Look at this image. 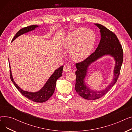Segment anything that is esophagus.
I'll return each instance as SVG.
<instances>
[{"label": "esophagus", "mask_w": 132, "mask_h": 132, "mask_svg": "<svg viewBox=\"0 0 132 132\" xmlns=\"http://www.w3.org/2000/svg\"><path fill=\"white\" fill-rule=\"evenodd\" d=\"M71 70V65L70 64H66L64 67V71L67 72Z\"/></svg>", "instance_id": "esophagus-1"}]
</instances>
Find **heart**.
Instances as JSON below:
<instances>
[{
    "label": "heart",
    "mask_w": 132,
    "mask_h": 132,
    "mask_svg": "<svg viewBox=\"0 0 132 132\" xmlns=\"http://www.w3.org/2000/svg\"><path fill=\"white\" fill-rule=\"evenodd\" d=\"M96 36L92 30L79 28L69 32L62 39L61 45L64 48L71 50L72 58L76 61L87 59L94 48Z\"/></svg>",
    "instance_id": "heart-1"
}]
</instances>
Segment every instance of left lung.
Masks as SVG:
<instances>
[{
    "instance_id": "8db88e82",
    "label": "left lung",
    "mask_w": 132,
    "mask_h": 132,
    "mask_svg": "<svg viewBox=\"0 0 132 132\" xmlns=\"http://www.w3.org/2000/svg\"><path fill=\"white\" fill-rule=\"evenodd\" d=\"M100 29L101 38L95 51L84 61L75 64L77 71L75 72L76 83L75 89L82 98L88 100H95L105 95L117 81L120 74L123 61V50L116 35L102 24L95 23ZM104 55H110L114 58L115 66L113 81L105 88L100 91L92 90L86 86L85 78L89 66Z\"/></svg>"
}]
</instances>
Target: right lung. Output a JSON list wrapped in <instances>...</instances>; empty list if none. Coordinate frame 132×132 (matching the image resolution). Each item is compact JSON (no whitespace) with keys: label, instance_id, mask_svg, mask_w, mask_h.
<instances>
[{"label":"right lung","instance_id":"1","mask_svg":"<svg viewBox=\"0 0 132 132\" xmlns=\"http://www.w3.org/2000/svg\"><path fill=\"white\" fill-rule=\"evenodd\" d=\"M38 26L37 25H32L25 28H23L21 29H20L14 37L12 39L13 41L15 39H16L18 37L20 36L21 35H23L25 33H27L29 31H32L35 29L36 28L38 27ZM10 63V61H9ZM10 77L11 81L14 85L15 87L17 88L18 90L24 96L27 98L31 100L33 102H37V103H43L47 101L49 99L53 94L54 93V90L55 88V86H56V82L57 80L61 77L62 74V70H63V66H61L57 70H55L54 73L51 75V77L49 78L45 83L44 86L39 91L36 92H29L25 91L22 90L19 86L16 84L15 81H14L12 72L11 70V66L10 64Z\"/></svg>","mask_w":132,"mask_h":132}]
</instances>
